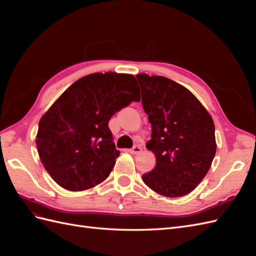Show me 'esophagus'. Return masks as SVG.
Instances as JSON below:
<instances>
[{"mask_svg":"<svg viewBox=\"0 0 256 256\" xmlns=\"http://www.w3.org/2000/svg\"><path fill=\"white\" fill-rule=\"evenodd\" d=\"M141 152H142V148L138 145H134L132 148L130 150V152L134 154H140Z\"/></svg>","mask_w":256,"mask_h":256,"instance_id":"34e87169","label":"esophagus"}]
</instances>
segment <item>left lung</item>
Wrapping results in <instances>:
<instances>
[{
    "instance_id": "1",
    "label": "left lung",
    "mask_w": 256,
    "mask_h": 256,
    "mask_svg": "<svg viewBox=\"0 0 256 256\" xmlns=\"http://www.w3.org/2000/svg\"><path fill=\"white\" fill-rule=\"evenodd\" d=\"M136 79L152 124L146 147L156 156V166L142 180L161 196L188 194L203 180L216 154L212 116L189 90L173 80L146 74Z\"/></svg>"
}]
</instances>
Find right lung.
Returning a JSON list of instances; mask_svg holds the SVG:
<instances>
[{
	"label": "right lung",
	"instance_id": "add662e5",
	"mask_svg": "<svg viewBox=\"0 0 256 256\" xmlns=\"http://www.w3.org/2000/svg\"><path fill=\"white\" fill-rule=\"evenodd\" d=\"M138 100L132 74L96 72L70 85L42 115L36 136L42 164L53 180L70 191L102 182L120 156L108 124Z\"/></svg>",
	"mask_w": 256,
	"mask_h": 256
}]
</instances>
